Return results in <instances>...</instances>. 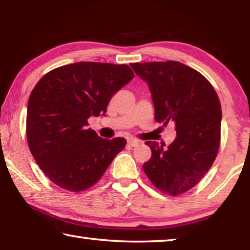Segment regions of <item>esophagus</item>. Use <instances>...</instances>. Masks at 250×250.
<instances>
[{"mask_svg": "<svg viewBox=\"0 0 250 250\" xmlns=\"http://www.w3.org/2000/svg\"><path fill=\"white\" fill-rule=\"evenodd\" d=\"M139 145H140V141L137 140V139H133V138L128 139V146H138Z\"/></svg>", "mask_w": 250, "mask_h": 250, "instance_id": "esophagus-1", "label": "esophagus"}]
</instances>
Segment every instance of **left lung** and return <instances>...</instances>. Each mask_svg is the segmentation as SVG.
Returning <instances> with one entry per match:
<instances>
[{"instance_id":"1","label":"left lung","mask_w":250,"mask_h":250,"mask_svg":"<svg viewBox=\"0 0 250 250\" xmlns=\"http://www.w3.org/2000/svg\"><path fill=\"white\" fill-rule=\"evenodd\" d=\"M150 88L154 118L175 122L176 138L167 149L146 141L151 159L143 171L162 192L182 194L195 186L213 164L221 139L222 110L216 91L204 76L180 62L131 64Z\"/></svg>"}]
</instances>
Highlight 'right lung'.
<instances>
[{"label": "right lung", "instance_id": "obj_1", "mask_svg": "<svg viewBox=\"0 0 250 250\" xmlns=\"http://www.w3.org/2000/svg\"><path fill=\"white\" fill-rule=\"evenodd\" d=\"M134 77L128 65L79 62L46 74L27 104L29 150L48 179L80 192L96 184L125 139L100 138L90 117L104 116L111 97Z\"/></svg>", "mask_w": 250, "mask_h": 250}]
</instances>
